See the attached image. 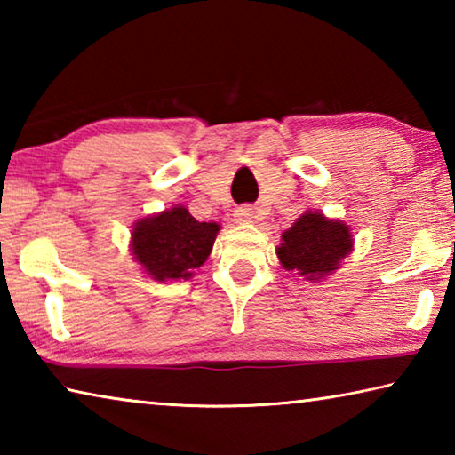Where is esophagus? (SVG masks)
I'll return each instance as SVG.
<instances>
[{"label":"esophagus","instance_id":"esophagus-1","mask_svg":"<svg viewBox=\"0 0 455 455\" xmlns=\"http://www.w3.org/2000/svg\"><path fill=\"white\" fill-rule=\"evenodd\" d=\"M255 219V211L251 209V206H238L235 211V220L236 222H251Z\"/></svg>","mask_w":455,"mask_h":455}]
</instances>
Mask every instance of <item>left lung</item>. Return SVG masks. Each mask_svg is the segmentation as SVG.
Instances as JSON below:
<instances>
[{
  "instance_id": "8db88e82",
  "label": "left lung",
  "mask_w": 455,
  "mask_h": 455,
  "mask_svg": "<svg viewBox=\"0 0 455 455\" xmlns=\"http://www.w3.org/2000/svg\"><path fill=\"white\" fill-rule=\"evenodd\" d=\"M353 241L347 222L329 219L319 211H305L281 235L276 257L284 271L319 283L341 268L343 259L353 251Z\"/></svg>"
}]
</instances>
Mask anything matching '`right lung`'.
<instances>
[{"label":"right lung","instance_id":"obj_1","mask_svg":"<svg viewBox=\"0 0 455 455\" xmlns=\"http://www.w3.org/2000/svg\"><path fill=\"white\" fill-rule=\"evenodd\" d=\"M219 230V222H198L188 209L174 204L134 222L130 252L154 281H188L209 259Z\"/></svg>","mask_w":455,"mask_h":455}]
</instances>
